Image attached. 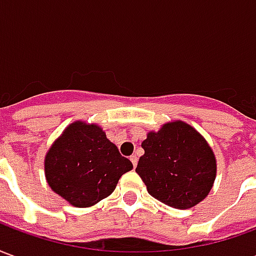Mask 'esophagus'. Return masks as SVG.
Returning <instances> with one entry per match:
<instances>
[{
  "mask_svg": "<svg viewBox=\"0 0 256 256\" xmlns=\"http://www.w3.org/2000/svg\"><path fill=\"white\" fill-rule=\"evenodd\" d=\"M130 160H132V163H133V167H137V162H138V158L136 155L130 156Z\"/></svg>",
  "mask_w": 256,
  "mask_h": 256,
  "instance_id": "esophagus-1",
  "label": "esophagus"
}]
</instances>
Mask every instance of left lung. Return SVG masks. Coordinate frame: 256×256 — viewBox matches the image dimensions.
<instances>
[{
    "instance_id": "8db88e82",
    "label": "left lung",
    "mask_w": 256,
    "mask_h": 256,
    "mask_svg": "<svg viewBox=\"0 0 256 256\" xmlns=\"http://www.w3.org/2000/svg\"><path fill=\"white\" fill-rule=\"evenodd\" d=\"M136 172L152 198L172 208H192L207 198L216 177V159L198 130L182 120L150 132Z\"/></svg>"
}]
</instances>
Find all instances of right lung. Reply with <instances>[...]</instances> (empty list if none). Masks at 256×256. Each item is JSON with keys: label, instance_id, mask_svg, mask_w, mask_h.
I'll list each match as a JSON object with an SVG mask.
<instances>
[{"label": "right lung", "instance_id": "right-lung-1", "mask_svg": "<svg viewBox=\"0 0 256 256\" xmlns=\"http://www.w3.org/2000/svg\"><path fill=\"white\" fill-rule=\"evenodd\" d=\"M133 168L96 123L68 124L45 156V177L54 193L74 206L92 207L108 198Z\"/></svg>", "mask_w": 256, "mask_h": 256}]
</instances>
